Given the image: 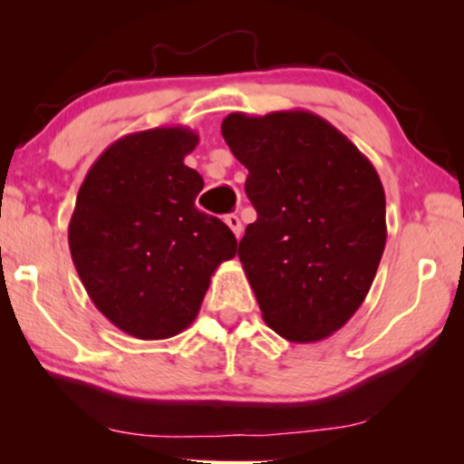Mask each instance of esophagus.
Returning a JSON list of instances; mask_svg holds the SVG:
<instances>
[{
  "label": "esophagus",
  "instance_id": "34e87169",
  "mask_svg": "<svg viewBox=\"0 0 464 464\" xmlns=\"http://www.w3.org/2000/svg\"><path fill=\"white\" fill-rule=\"evenodd\" d=\"M226 224H227V227H230V230L234 232V237L240 238V234H243V224H240L238 215H237V213L226 215Z\"/></svg>",
  "mask_w": 464,
  "mask_h": 464
}]
</instances>
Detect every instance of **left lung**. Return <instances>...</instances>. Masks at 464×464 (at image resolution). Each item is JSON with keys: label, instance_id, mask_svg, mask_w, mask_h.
<instances>
[{"label": "left lung", "instance_id": "obj_1", "mask_svg": "<svg viewBox=\"0 0 464 464\" xmlns=\"http://www.w3.org/2000/svg\"><path fill=\"white\" fill-rule=\"evenodd\" d=\"M227 148L249 170L257 219L238 257L266 325L310 344L344 327L386 245V198L373 164L313 111L230 113Z\"/></svg>", "mask_w": 464, "mask_h": 464}]
</instances>
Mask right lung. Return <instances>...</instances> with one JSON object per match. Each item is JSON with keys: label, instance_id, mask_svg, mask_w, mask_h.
Instances as JSON below:
<instances>
[{"label": "right lung", "instance_id": "right-lung-1", "mask_svg": "<svg viewBox=\"0 0 464 464\" xmlns=\"http://www.w3.org/2000/svg\"><path fill=\"white\" fill-rule=\"evenodd\" d=\"M186 126L120 137L82 181L69 251L99 313L139 340H167L198 316L218 266L237 256L224 221L196 208L202 177L183 164Z\"/></svg>", "mask_w": 464, "mask_h": 464}]
</instances>
